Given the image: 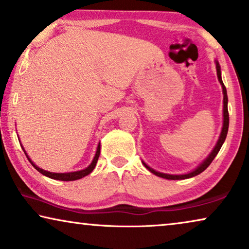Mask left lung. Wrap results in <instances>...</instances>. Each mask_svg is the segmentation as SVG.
I'll return each mask as SVG.
<instances>
[{"mask_svg": "<svg viewBox=\"0 0 249 249\" xmlns=\"http://www.w3.org/2000/svg\"><path fill=\"white\" fill-rule=\"evenodd\" d=\"M215 64H216V74H217V79H219L221 86H222V93H223V124H222V130H221V134H220V137L217 139L215 146H214V148L212 149V152L210 153L209 156L204 160V161L200 163V164L197 166L195 170H193V171H190L188 173H185V175H168V173H162V172H159V171H155L154 169H152L151 166H148L146 163L142 161V164L145 165V168L149 170L152 173H154L155 176L158 177H161V178H164V179H168V180H182V179H188V178H193V177H195L197 175H199V173H202L204 170H205L207 166H209L212 161L214 160V158L217 155V153H219L220 148L222 147L224 141H226V137H227V134H228V128H229V112H228V95H227V88L224 86L223 81H222V78H221V67L217 61L215 60Z\"/></svg>", "mask_w": 249, "mask_h": 249, "instance_id": "1", "label": "left lung"}]
</instances>
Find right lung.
<instances>
[{"mask_svg":"<svg viewBox=\"0 0 249 249\" xmlns=\"http://www.w3.org/2000/svg\"><path fill=\"white\" fill-rule=\"evenodd\" d=\"M21 147H22V146H21ZM22 149H23V152H25V154H26L27 158H28L29 162L32 163V165L34 166V168H35V169L37 170V171L42 173V175L46 176V177H49V178H51V179L61 180V181H73V180L81 179V178H84V177L88 176V175H89V173H90L91 171H93V170L95 169V166H96V163H97V160H98V158H100V153H101V144H98V146H97V149H96V153H95V156H94L93 161H91L90 164L88 165L86 169H84V170H79V171H74V172H66V173H55V172H50V171H46V170H43V169L38 168V166H37V165L35 164V163H34V162L32 161V160L29 159V156L27 155V153H26V151H25V148L22 147Z\"/></svg>","mask_w":249,"mask_h":249,"instance_id":"1","label":"right lung"}]
</instances>
